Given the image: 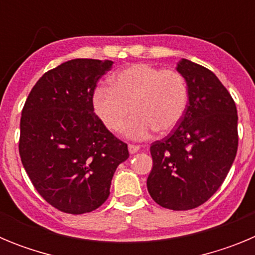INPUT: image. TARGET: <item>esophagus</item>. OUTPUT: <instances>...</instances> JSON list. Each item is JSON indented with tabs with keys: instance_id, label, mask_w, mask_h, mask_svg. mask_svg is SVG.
<instances>
[{
	"instance_id": "obj_1",
	"label": "esophagus",
	"mask_w": 255,
	"mask_h": 255,
	"mask_svg": "<svg viewBox=\"0 0 255 255\" xmlns=\"http://www.w3.org/2000/svg\"><path fill=\"white\" fill-rule=\"evenodd\" d=\"M139 149H140V147H139V145H135V144H129V152L131 153V154L136 153Z\"/></svg>"
}]
</instances>
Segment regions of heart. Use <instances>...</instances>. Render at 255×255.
Returning a JSON list of instances; mask_svg holds the SVG:
<instances>
[{
	"label": "heart",
	"instance_id": "1",
	"mask_svg": "<svg viewBox=\"0 0 255 255\" xmlns=\"http://www.w3.org/2000/svg\"><path fill=\"white\" fill-rule=\"evenodd\" d=\"M189 103L186 79L175 69L150 64H132L111 78V87L101 85L93 93V108L103 125L120 131L130 107L134 117L126 126V135L145 139L153 131L161 134L175 129Z\"/></svg>",
	"mask_w": 255,
	"mask_h": 255
}]
</instances>
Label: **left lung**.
Instances as JSON below:
<instances>
[{"instance_id": "1", "label": "left lung", "mask_w": 255, "mask_h": 255, "mask_svg": "<svg viewBox=\"0 0 255 255\" xmlns=\"http://www.w3.org/2000/svg\"><path fill=\"white\" fill-rule=\"evenodd\" d=\"M189 103L181 123L150 144L147 188L155 203L172 211L199 207L218 190L238 152V110L211 70L182 58Z\"/></svg>"}]
</instances>
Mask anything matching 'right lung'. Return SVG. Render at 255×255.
<instances>
[{
  "label": "right lung",
  "mask_w": 255,
  "mask_h": 255,
  "mask_svg": "<svg viewBox=\"0 0 255 255\" xmlns=\"http://www.w3.org/2000/svg\"><path fill=\"white\" fill-rule=\"evenodd\" d=\"M112 61L75 58L48 70L22 107L19 153L40 197L56 209L83 215L102 206L117 166L129 158L94 114L97 83Z\"/></svg>",
  "instance_id": "1"
}]
</instances>
